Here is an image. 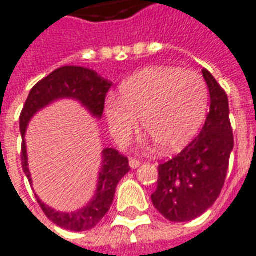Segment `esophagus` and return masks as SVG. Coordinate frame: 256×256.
<instances>
[{"mask_svg":"<svg viewBox=\"0 0 256 256\" xmlns=\"http://www.w3.org/2000/svg\"><path fill=\"white\" fill-rule=\"evenodd\" d=\"M141 160L140 158H136V157H130V160H128V164L132 168H137V166H141Z\"/></svg>","mask_w":256,"mask_h":256,"instance_id":"esophagus-1","label":"esophagus"}]
</instances>
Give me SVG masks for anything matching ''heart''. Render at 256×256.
I'll use <instances>...</instances> for the list:
<instances>
[{
  "label": "heart",
  "instance_id": "b5f03b06",
  "mask_svg": "<svg viewBox=\"0 0 256 256\" xmlns=\"http://www.w3.org/2000/svg\"><path fill=\"white\" fill-rule=\"evenodd\" d=\"M208 86L194 70L149 68L128 78L120 88V99L108 98L106 116L119 142L128 141L138 126L164 150H178L196 136L204 122Z\"/></svg>",
  "mask_w": 256,
  "mask_h": 256
}]
</instances>
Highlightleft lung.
<instances>
[{
    "label": "left lung",
    "mask_w": 256,
    "mask_h": 256,
    "mask_svg": "<svg viewBox=\"0 0 256 256\" xmlns=\"http://www.w3.org/2000/svg\"><path fill=\"white\" fill-rule=\"evenodd\" d=\"M210 92V108L200 136L178 156L158 166L152 202L160 214L184 222L204 214L218 198L226 179L234 132L228 96L209 70L204 69Z\"/></svg>",
    "instance_id": "left-lung-1"
}]
</instances>
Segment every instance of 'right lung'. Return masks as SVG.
<instances>
[{
  "label": "right lung",
  "mask_w": 256,
  "mask_h": 256,
  "mask_svg": "<svg viewBox=\"0 0 256 256\" xmlns=\"http://www.w3.org/2000/svg\"><path fill=\"white\" fill-rule=\"evenodd\" d=\"M112 82L100 77L94 70L82 66H62L40 80L32 88L20 114L22 137L34 114L51 102L60 98H73L80 100L94 116L103 115L106 98ZM22 171L31 183V174L28 170L26 141L22 142ZM130 171L128 158L119 150L107 148L103 150V162L99 174V186L94 200L88 205L74 213H60L46 206L38 198V204L44 212L47 218L60 228L82 232L94 228L111 208L115 196V188L119 180Z\"/></svg>",
  "instance_id": "right-lung-1"
}]
</instances>
